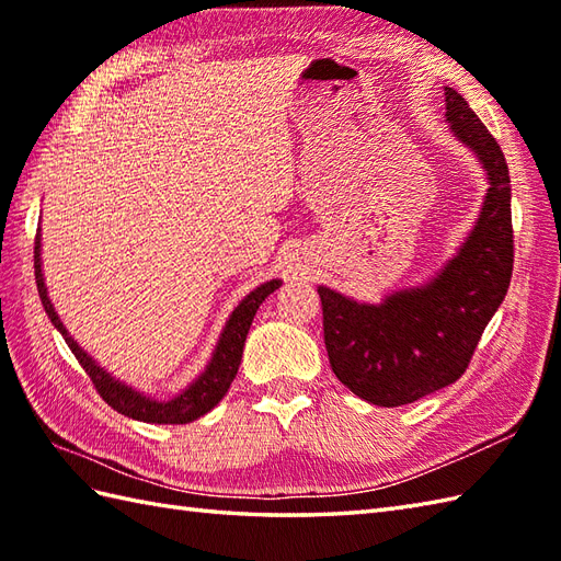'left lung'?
Instances as JSON below:
<instances>
[{"instance_id":"1","label":"left lung","mask_w":561,"mask_h":561,"mask_svg":"<svg viewBox=\"0 0 561 561\" xmlns=\"http://www.w3.org/2000/svg\"><path fill=\"white\" fill-rule=\"evenodd\" d=\"M446 121L486 171L480 219L432 282L386 296L378 306L318 287L335 376L362 400L400 408L465 374L482 332L502 306L514 272L511 178L502 147L450 87Z\"/></svg>"}]
</instances>
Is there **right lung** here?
I'll return each instance as SVG.
<instances>
[{"instance_id": "1", "label": "right lung", "mask_w": 561, "mask_h": 561, "mask_svg": "<svg viewBox=\"0 0 561 561\" xmlns=\"http://www.w3.org/2000/svg\"><path fill=\"white\" fill-rule=\"evenodd\" d=\"M35 284H38V294L47 318L50 323L62 332V337L67 342V347L71 354L77 356V362L83 366V371L89 374L91 383L96 386L99 396L111 404L113 410H117L125 416H133L137 422H149V424H187L195 422L197 416L207 414L219 404V400L229 392L233 378L238 374V366H241V356H243V344L250 325H253V318L257 313L260 304L267 299V296L279 289V279H272L260 284L255 291H250L245 299L236 306V311L231 318L226 320V328L221 332V337L217 342V350L211 354V362L207 364L205 371L199 374L193 386L185 388L181 396H175L173 400H151L141 392L133 390L129 386L115 380L105 368H101L91 356L83 352L79 344L69 337L67 328L62 325V320L55 313L53 301L47 299V287L43 279V262H41V229L38 236H35Z\"/></svg>"}]
</instances>
